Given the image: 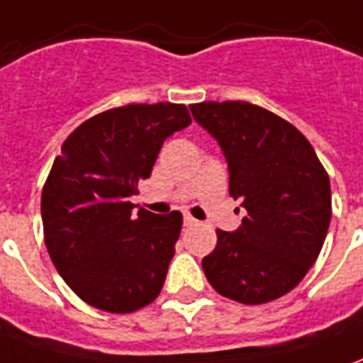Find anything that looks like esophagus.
<instances>
[{
	"instance_id": "1",
	"label": "esophagus",
	"mask_w": 363,
	"mask_h": 363,
	"mask_svg": "<svg viewBox=\"0 0 363 363\" xmlns=\"http://www.w3.org/2000/svg\"><path fill=\"white\" fill-rule=\"evenodd\" d=\"M199 220L196 218H192L191 214H184V226H196Z\"/></svg>"
}]
</instances>
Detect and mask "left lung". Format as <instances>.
I'll return each instance as SVG.
<instances>
[{
	"instance_id": "obj_1",
	"label": "left lung",
	"mask_w": 363,
	"mask_h": 363,
	"mask_svg": "<svg viewBox=\"0 0 363 363\" xmlns=\"http://www.w3.org/2000/svg\"><path fill=\"white\" fill-rule=\"evenodd\" d=\"M194 121L218 140L246 216L234 233L216 230L202 270L218 294L264 304L288 294L316 262L332 218L326 169L304 135L246 101L191 105Z\"/></svg>"
}]
</instances>
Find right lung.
Listing matches in <instances>:
<instances>
[{
    "mask_svg": "<svg viewBox=\"0 0 363 363\" xmlns=\"http://www.w3.org/2000/svg\"><path fill=\"white\" fill-rule=\"evenodd\" d=\"M189 125L184 105L130 103L81 123L63 143L41 192L43 234L61 278L89 306L129 314L161 294L182 214L135 213L130 196L164 139Z\"/></svg>",
    "mask_w": 363,
    "mask_h": 363,
    "instance_id": "add662e5",
    "label": "right lung"
}]
</instances>
